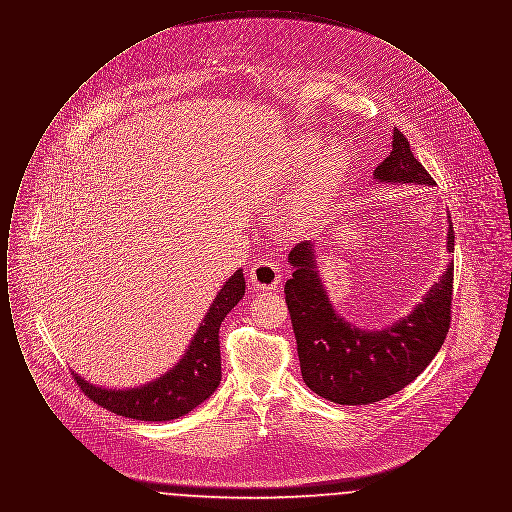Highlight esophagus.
I'll return each mask as SVG.
<instances>
[{"label":"esophagus","mask_w":512,"mask_h":512,"mask_svg":"<svg viewBox=\"0 0 512 512\" xmlns=\"http://www.w3.org/2000/svg\"><path fill=\"white\" fill-rule=\"evenodd\" d=\"M249 280L259 290H276L282 280V272L272 261H259L251 268Z\"/></svg>","instance_id":"34e87169"}]
</instances>
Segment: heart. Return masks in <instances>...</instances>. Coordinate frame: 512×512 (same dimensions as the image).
<instances>
[{
	"instance_id": "b5f03b06",
	"label": "heart",
	"mask_w": 512,
	"mask_h": 512,
	"mask_svg": "<svg viewBox=\"0 0 512 512\" xmlns=\"http://www.w3.org/2000/svg\"><path fill=\"white\" fill-rule=\"evenodd\" d=\"M318 146L320 140L313 136L297 138L290 151V163L295 169L305 167L317 153ZM349 163L351 153L345 144L336 142L322 149L293 195V215L299 220H307L326 211L332 197L340 190L341 182L349 171Z\"/></svg>"
}]
</instances>
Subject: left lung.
<instances>
[{
    "mask_svg": "<svg viewBox=\"0 0 512 512\" xmlns=\"http://www.w3.org/2000/svg\"><path fill=\"white\" fill-rule=\"evenodd\" d=\"M391 136V153L376 167L374 180L434 186L436 182L414 157L407 138L397 128ZM447 222V251L453 253L455 232L449 215ZM288 263L293 272L284 293L301 376L320 397L340 405L382 401L409 386L443 345L451 322L453 261L407 317L380 330L359 328L338 315L318 274L311 240L295 245Z\"/></svg>",
    "mask_w": 512,
    "mask_h": 512,
    "instance_id": "left-lung-1",
    "label": "left lung"
}]
</instances>
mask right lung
Listing matches in <instances>:
<instances>
[{"mask_svg":"<svg viewBox=\"0 0 512 512\" xmlns=\"http://www.w3.org/2000/svg\"><path fill=\"white\" fill-rule=\"evenodd\" d=\"M245 295L244 270H236L220 288L215 301L195 330L182 359L159 378L138 388L111 390L90 384L73 370L74 380L94 403L126 418L165 422L194 411L219 388V328L224 317Z\"/></svg>","mask_w":512,"mask_h":512,"instance_id":"1","label":"right lung"}]
</instances>
